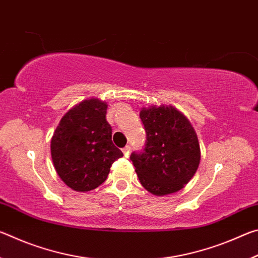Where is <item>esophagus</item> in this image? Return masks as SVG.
<instances>
[{
  "mask_svg": "<svg viewBox=\"0 0 258 258\" xmlns=\"http://www.w3.org/2000/svg\"><path fill=\"white\" fill-rule=\"evenodd\" d=\"M130 152H131V147L130 146H126V147L123 148V154H124L125 157H128Z\"/></svg>",
  "mask_w": 258,
  "mask_h": 258,
  "instance_id": "esophagus-1",
  "label": "esophagus"
}]
</instances>
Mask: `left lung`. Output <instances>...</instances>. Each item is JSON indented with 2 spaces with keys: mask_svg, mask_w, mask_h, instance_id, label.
Segmentation results:
<instances>
[{
  "mask_svg": "<svg viewBox=\"0 0 258 258\" xmlns=\"http://www.w3.org/2000/svg\"><path fill=\"white\" fill-rule=\"evenodd\" d=\"M140 118L146 130V146L130 157L140 182L156 196L181 190L200 163L199 142L194 127L185 116L171 106L142 109Z\"/></svg>",
  "mask_w": 258,
  "mask_h": 258,
  "instance_id": "8db88e82",
  "label": "left lung"
}]
</instances>
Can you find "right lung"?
<instances>
[{
    "mask_svg": "<svg viewBox=\"0 0 258 258\" xmlns=\"http://www.w3.org/2000/svg\"><path fill=\"white\" fill-rule=\"evenodd\" d=\"M107 103L89 99L73 107L51 140L56 173L75 191H90L106 181L113 161L123 157L112 143Z\"/></svg>",
    "mask_w": 258,
    "mask_h": 258,
    "instance_id": "obj_1",
    "label": "right lung"
}]
</instances>
